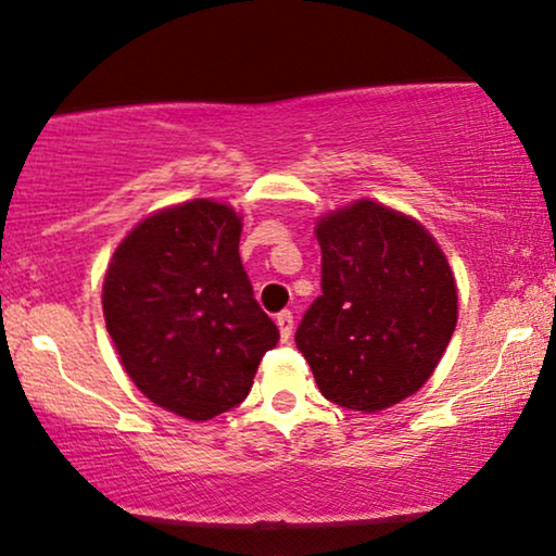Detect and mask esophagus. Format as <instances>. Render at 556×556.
Segmentation results:
<instances>
[{
    "instance_id": "1",
    "label": "esophagus",
    "mask_w": 556,
    "mask_h": 556,
    "mask_svg": "<svg viewBox=\"0 0 556 556\" xmlns=\"http://www.w3.org/2000/svg\"><path fill=\"white\" fill-rule=\"evenodd\" d=\"M276 324L280 329V339H283V341L291 339V333H293V314H291V311H280V314L276 316Z\"/></svg>"
}]
</instances>
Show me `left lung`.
Wrapping results in <instances>:
<instances>
[{"label":"left lung","mask_w":556,"mask_h":556,"mask_svg":"<svg viewBox=\"0 0 556 556\" xmlns=\"http://www.w3.org/2000/svg\"><path fill=\"white\" fill-rule=\"evenodd\" d=\"M321 295L295 329L318 390L377 413L428 382L458 318L443 250L420 223L362 200L316 225Z\"/></svg>","instance_id":"obj_1"}]
</instances>
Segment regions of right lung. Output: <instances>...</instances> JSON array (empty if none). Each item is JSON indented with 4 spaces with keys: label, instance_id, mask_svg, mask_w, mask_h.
I'll return each mask as SVG.
<instances>
[{
    "label": "right lung",
    "instance_id": "right-lung-1",
    "mask_svg": "<svg viewBox=\"0 0 556 556\" xmlns=\"http://www.w3.org/2000/svg\"><path fill=\"white\" fill-rule=\"evenodd\" d=\"M240 217L210 200L139 223L103 280V316L121 364L159 407L210 420L248 397L278 344L240 261Z\"/></svg>",
    "mask_w": 556,
    "mask_h": 556
}]
</instances>
